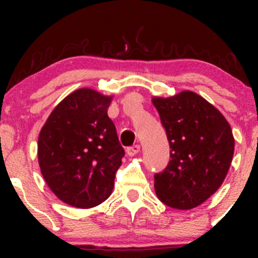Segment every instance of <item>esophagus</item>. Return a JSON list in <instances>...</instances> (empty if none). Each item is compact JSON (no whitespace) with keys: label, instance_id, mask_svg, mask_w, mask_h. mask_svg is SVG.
I'll return each instance as SVG.
<instances>
[{"label":"esophagus","instance_id":"esophagus-1","mask_svg":"<svg viewBox=\"0 0 258 258\" xmlns=\"http://www.w3.org/2000/svg\"><path fill=\"white\" fill-rule=\"evenodd\" d=\"M126 152H127V154H128L130 156L137 155V154H138L139 152H141V146H138V144H136V146L127 148Z\"/></svg>","mask_w":258,"mask_h":258}]
</instances>
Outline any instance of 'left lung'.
Returning a JSON list of instances; mask_svg holds the SVG:
<instances>
[{"mask_svg":"<svg viewBox=\"0 0 258 258\" xmlns=\"http://www.w3.org/2000/svg\"><path fill=\"white\" fill-rule=\"evenodd\" d=\"M170 143V162L154 176L165 205L190 210L217 191L233 160L232 128L218 109L191 91L153 97Z\"/></svg>","mask_w":258,"mask_h":258,"instance_id":"1","label":"left lung"}]
</instances>
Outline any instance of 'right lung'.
I'll return each instance as SVG.
<instances>
[{"label":"right lung","instance_id":"add662e5","mask_svg":"<svg viewBox=\"0 0 258 258\" xmlns=\"http://www.w3.org/2000/svg\"><path fill=\"white\" fill-rule=\"evenodd\" d=\"M112 97L80 88L53 109L41 128V173L58 199L79 209L110 197L125 150L108 116Z\"/></svg>","mask_w":258,"mask_h":258}]
</instances>
